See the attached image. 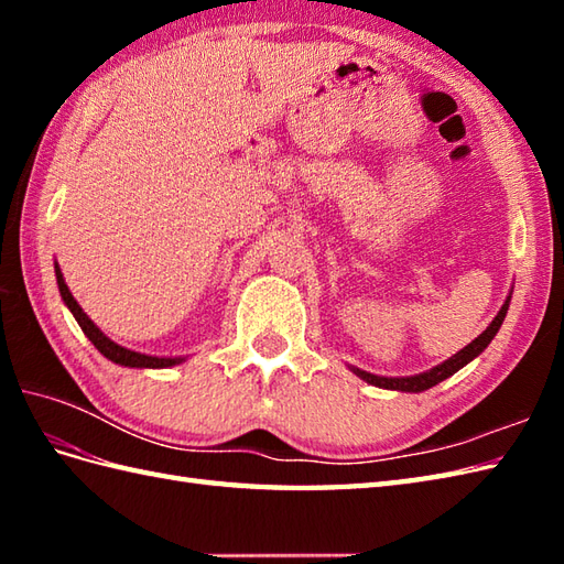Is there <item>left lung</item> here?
<instances>
[{"mask_svg":"<svg viewBox=\"0 0 564 564\" xmlns=\"http://www.w3.org/2000/svg\"><path fill=\"white\" fill-rule=\"evenodd\" d=\"M507 310H509V301L505 303V307L499 310V315L492 319V325H489L480 337H477L473 344H467L465 349H460L458 354L455 356H451L448 361H443L441 366H436V368H431V370H426V373H422V376H412V378H380V376H373V373H366V370H358L356 368V373L361 376L364 380H368L370 386H378V388H388V390H402V392H422V390H429V388H434L436 382H441V380H446L448 376H453L455 370H460L467 361H473V358L477 356V354H482L485 349H487V344L495 339V334L499 332V327H501V322H505V317H507Z\"/></svg>","mask_w":564,"mask_h":564,"instance_id":"8db88e82","label":"left lung"}]
</instances>
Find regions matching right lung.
Wrapping results in <instances>:
<instances>
[{"instance_id": "obj_1", "label": "right lung", "mask_w": 564, "mask_h": 564, "mask_svg": "<svg viewBox=\"0 0 564 564\" xmlns=\"http://www.w3.org/2000/svg\"><path fill=\"white\" fill-rule=\"evenodd\" d=\"M55 275H57V289H59V295H63L65 305L69 307V313L75 315V319L79 322L82 332L87 334L89 341L97 346V349L109 358V361L113 364H121V366H130V368H166V366H174V364H182L184 358H160V356H145V354H138V351H130V349H123V346L113 344L106 334L94 325V322L84 315V310L77 305L75 297H72L67 283L63 279V271H59V267L55 263Z\"/></svg>"}]
</instances>
